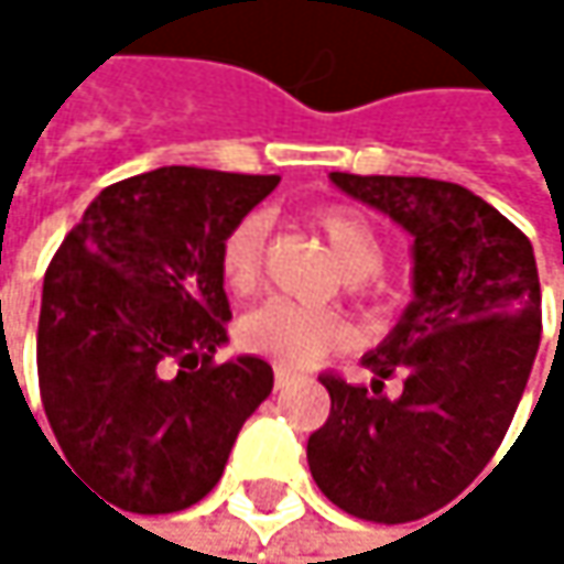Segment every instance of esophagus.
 I'll return each instance as SVG.
<instances>
[{"label": "esophagus", "instance_id": "obj_1", "mask_svg": "<svg viewBox=\"0 0 564 564\" xmlns=\"http://www.w3.org/2000/svg\"><path fill=\"white\" fill-rule=\"evenodd\" d=\"M293 382H296V372H286V369H274V386H278V389H290V386H293Z\"/></svg>", "mask_w": 564, "mask_h": 564}]
</instances>
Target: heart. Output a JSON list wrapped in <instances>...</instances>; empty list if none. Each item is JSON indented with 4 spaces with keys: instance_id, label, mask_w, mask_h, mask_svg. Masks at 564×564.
Segmentation results:
<instances>
[{
    "instance_id": "1",
    "label": "heart",
    "mask_w": 564,
    "mask_h": 564,
    "mask_svg": "<svg viewBox=\"0 0 564 564\" xmlns=\"http://www.w3.org/2000/svg\"><path fill=\"white\" fill-rule=\"evenodd\" d=\"M316 225L326 235L346 278L362 281L382 268L386 245L366 215L333 205L316 215ZM264 238H268V221L261 215H245L221 238L218 274L231 293L245 296L254 290L264 264ZM349 339H352V326L339 313L300 306L281 296L258 303L238 323V343L248 352L264 356L281 369H303L319 356L343 349Z\"/></svg>"
}]
</instances>
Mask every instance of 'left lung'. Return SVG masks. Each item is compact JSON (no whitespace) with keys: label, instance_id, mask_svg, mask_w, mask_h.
<instances>
[{"label":"left lung","instance_id":"obj_1","mask_svg":"<svg viewBox=\"0 0 564 564\" xmlns=\"http://www.w3.org/2000/svg\"><path fill=\"white\" fill-rule=\"evenodd\" d=\"M414 238V300L362 366L372 386L326 372L329 417L306 460L329 503L369 522H411L460 497L503 444L525 392L542 290L529 238L457 182L329 175ZM398 375L402 394H381Z\"/></svg>","mask_w":564,"mask_h":564}]
</instances>
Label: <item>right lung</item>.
I'll return each mask as SVG.
<instances>
[{
  "label": "right lung",
  "instance_id": "right-lung-1",
  "mask_svg": "<svg viewBox=\"0 0 564 564\" xmlns=\"http://www.w3.org/2000/svg\"><path fill=\"white\" fill-rule=\"evenodd\" d=\"M281 175L163 166L107 185L45 271L39 386L61 454L107 503H198L274 389L258 356L212 362L231 306L218 245Z\"/></svg>",
  "mask_w": 564,
  "mask_h": 564
}]
</instances>
